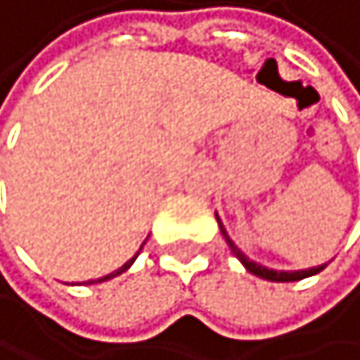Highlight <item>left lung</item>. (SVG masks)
<instances>
[{
  "label": "left lung",
  "mask_w": 360,
  "mask_h": 360,
  "mask_svg": "<svg viewBox=\"0 0 360 360\" xmlns=\"http://www.w3.org/2000/svg\"><path fill=\"white\" fill-rule=\"evenodd\" d=\"M216 220H218V227H220V232H223V236H225V241H227V245H229V250L234 252V257L241 262V264L250 271L252 276H257V278H264V280H271V283H294V280H303V278H308V276H315V274H319V271H324L326 269V264H321V266H312V269H303V271H276V269H269V266H262V264H257V262H252L250 257H245V252L241 250V248H236V243L229 239V234L225 232V227H223V223H220V218L216 216Z\"/></svg>",
  "instance_id": "left-lung-1"
}]
</instances>
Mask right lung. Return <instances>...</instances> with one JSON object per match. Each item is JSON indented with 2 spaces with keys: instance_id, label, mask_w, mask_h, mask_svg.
<instances>
[{
  "instance_id": "right-lung-1",
  "label": "right lung",
  "mask_w": 360,
  "mask_h": 360,
  "mask_svg": "<svg viewBox=\"0 0 360 360\" xmlns=\"http://www.w3.org/2000/svg\"><path fill=\"white\" fill-rule=\"evenodd\" d=\"M142 245H144V243H142ZM140 250H142V248H140ZM135 257H137V255H135ZM135 257H131V259L126 262L124 266H119L117 271H112V274L103 276V278H98V280H89V283H105V280H110V278H117V276H121V274H124V271H128V269H131V264H133V262H135Z\"/></svg>"
}]
</instances>
